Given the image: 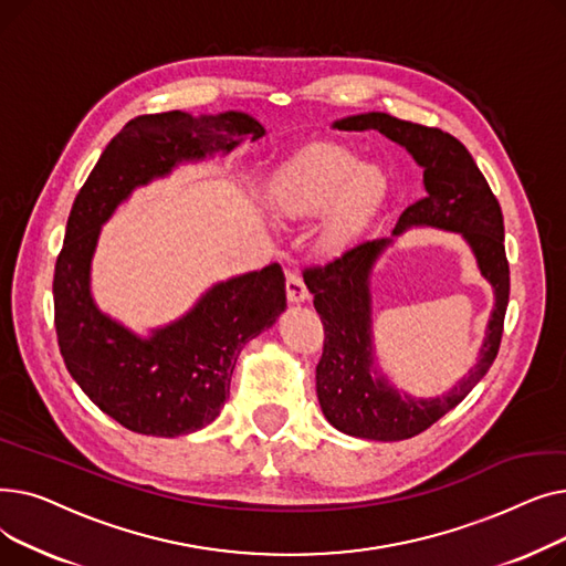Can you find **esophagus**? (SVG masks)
I'll use <instances>...</instances> for the list:
<instances>
[{"mask_svg": "<svg viewBox=\"0 0 566 566\" xmlns=\"http://www.w3.org/2000/svg\"><path fill=\"white\" fill-rule=\"evenodd\" d=\"M286 298L289 303H305L310 298L303 277L295 271L286 273Z\"/></svg>", "mask_w": 566, "mask_h": 566, "instance_id": "34e87169", "label": "esophagus"}]
</instances>
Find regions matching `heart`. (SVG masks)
<instances>
[{
  "label": "heart",
  "instance_id": "obj_1",
  "mask_svg": "<svg viewBox=\"0 0 566 566\" xmlns=\"http://www.w3.org/2000/svg\"><path fill=\"white\" fill-rule=\"evenodd\" d=\"M390 197V176L378 165H360L344 146L307 148L277 178L273 203L289 220H307L328 211L323 243L344 248L382 211Z\"/></svg>",
  "mask_w": 566,
  "mask_h": 566
}]
</instances>
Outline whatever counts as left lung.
I'll return each mask as SVG.
<instances>
[{
  "label": "left lung",
  "instance_id": "8db88e82",
  "mask_svg": "<svg viewBox=\"0 0 566 566\" xmlns=\"http://www.w3.org/2000/svg\"><path fill=\"white\" fill-rule=\"evenodd\" d=\"M339 130H378L408 148L424 167L427 195L399 216L395 235L412 224L459 231L472 245L482 275L495 289V310L478 367L438 399H410L392 390L371 369L369 271L388 238L367 241L305 268V284L323 323V353L316 365V395L328 422L355 438L406 440L427 431L444 412L459 406L491 369L500 350L504 312L510 303V261L504 254V224L495 195L468 148L450 133L397 116L369 112L342 118Z\"/></svg>",
  "mask_w": 566,
  "mask_h": 566
}]
</instances>
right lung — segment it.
I'll use <instances>...</instances> for the list:
<instances>
[{"instance_id":"obj_1","label":"right lung","mask_w":566,"mask_h":566,"mask_svg":"<svg viewBox=\"0 0 566 566\" xmlns=\"http://www.w3.org/2000/svg\"><path fill=\"white\" fill-rule=\"evenodd\" d=\"M263 133L241 112L135 116L107 144L75 197L52 282L59 350L84 395L135 433L174 438L218 418L238 355L286 307L284 273L280 263H271L222 282L188 316L151 339H139L103 316L88 293V263L101 224L135 186L167 174L176 163L229 154L235 137L259 139Z\"/></svg>"}]
</instances>
